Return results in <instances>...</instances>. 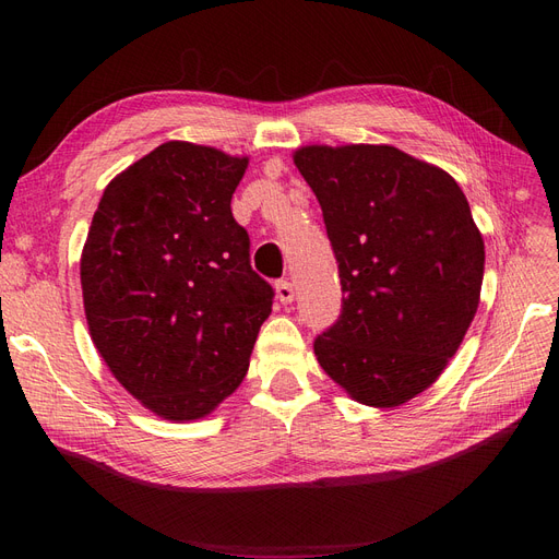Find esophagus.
I'll use <instances>...</instances> for the list:
<instances>
[{"instance_id":"1","label":"esophagus","mask_w":559,"mask_h":559,"mask_svg":"<svg viewBox=\"0 0 559 559\" xmlns=\"http://www.w3.org/2000/svg\"><path fill=\"white\" fill-rule=\"evenodd\" d=\"M277 300L282 302V306H289V302L294 300V284L292 282H277Z\"/></svg>"}]
</instances>
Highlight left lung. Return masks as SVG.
Instances as JSON below:
<instances>
[{"label":"left lung","mask_w":559,"mask_h":559,"mask_svg":"<svg viewBox=\"0 0 559 559\" xmlns=\"http://www.w3.org/2000/svg\"><path fill=\"white\" fill-rule=\"evenodd\" d=\"M343 306L314 337L352 399L394 408L436 382L478 310L485 245L448 173L394 146H302Z\"/></svg>","instance_id":"obj_1"}]
</instances>
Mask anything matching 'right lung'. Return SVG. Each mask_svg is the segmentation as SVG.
I'll return each instance as SVG.
<instances>
[{"label": "right lung", "instance_id": "obj_1", "mask_svg": "<svg viewBox=\"0 0 559 559\" xmlns=\"http://www.w3.org/2000/svg\"><path fill=\"white\" fill-rule=\"evenodd\" d=\"M247 158L165 142L103 193L81 253L91 337L148 411L198 419L233 394L275 292L230 198Z\"/></svg>", "mask_w": 559, "mask_h": 559}]
</instances>
